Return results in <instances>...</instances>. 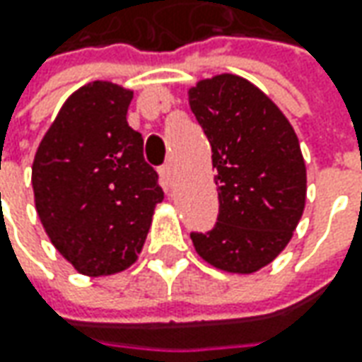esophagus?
Listing matches in <instances>:
<instances>
[{
	"label": "esophagus",
	"instance_id": "1",
	"mask_svg": "<svg viewBox=\"0 0 362 362\" xmlns=\"http://www.w3.org/2000/svg\"><path fill=\"white\" fill-rule=\"evenodd\" d=\"M159 175L160 183H163L165 187H171V183H173V167H171V163H165L159 169Z\"/></svg>",
	"mask_w": 362,
	"mask_h": 362
}]
</instances>
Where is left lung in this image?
Masks as SVG:
<instances>
[{"label": "left lung", "instance_id": "obj_1", "mask_svg": "<svg viewBox=\"0 0 362 362\" xmlns=\"http://www.w3.org/2000/svg\"><path fill=\"white\" fill-rule=\"evenodd\" d=\"M189 106L211 145L219 216L191 233L195 252L231 274H254L284 250L306 203V165L292 124L235 74L199 80Z\"/></svg>", "mask_w": 362, "mask_h": 362}]
</instances>
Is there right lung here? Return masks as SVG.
<instances>
[{
	"instance_id": "add662e5",
	"label": "right lung",
	"mask_w": 362,
	"mask_h": 362,
	"mask_svg": "<svg viewBox=\"0 0 362 362\" xmlns=\"http://www.w3.org/2000/svg\"><path fill=\"white\" fill-rule=\"evenodd\" d=\"M132 90L88 82L64 103L32 165L35 211L80 274L110 276L136 262L163 202L143 136L127 122Z\"/></svg>"
}]
</instances>
